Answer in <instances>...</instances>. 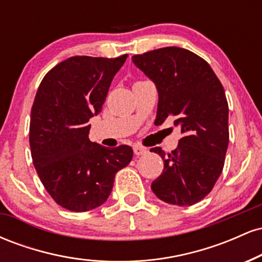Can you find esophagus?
<instances>
[{"label":"esophagus","mask_w":262,"mask_h":262,"mask_svg":"<svg viewBox=\"0 0 262 262\" xmlns=\"http://www.w3.org/2000/svg\"><path fill=\"white\" fill-rule=\"evenodd\" d=\"M134 154L137 156H140V155H145L146 152H148V150H146L145 148H143V146H139V145H135L134 148Z\"/></svg>","instance_id":"1"}]
</instances>
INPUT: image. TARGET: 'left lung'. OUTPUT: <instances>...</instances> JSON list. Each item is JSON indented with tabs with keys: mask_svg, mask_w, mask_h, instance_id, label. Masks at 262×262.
Segmentation results:
<instances>
[{
	"mask_svg": "<svg viewBox=\"0 0 262 262\" xmlns=\"http://www.w3.org/2000/svg\"><path fill=\"white\" fill-rule=\"evenodd\" d=\"M132 60L158 90L155 124L173 118L182 134L170 154L150 150L164 160L152 192L169 204L192 206L212 191L224 166L229 110L223 86L206 60L183 48H160Z\"/></svg>",
	"mask_w": 262,
	"mask_h": 262,
	"instance_id": "obj_1",
	"label": "left lung"
}]
</instances>
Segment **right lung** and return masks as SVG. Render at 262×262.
<instances>
[{"label": "right lung", "mask_w": 262, "mask_h": 262, "mask_svg": "<svg viewBox=\"0 0 262 262\" xmlns=\"http://www.w3.org/2000/svg\"><path fill=\"white\" fill-rule=\"evenodd\" d=\"M128 55L73 56L44 76L31 113L32 159L45 189L59 206L87 212L107 201L114 176L133 149H110L89 139V121L102 111L114 75Z\"/></svg>", "instance_id": "1"}]
</instances>
